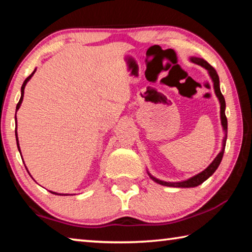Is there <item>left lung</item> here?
<instances>
[{
	"label": "left lung",
	"mask_w": 252,
	"mask_h": 252,
	"mask_svg": "<svg viewBox=\"0 0 252 252\" xmlns=\"http://www.w3.org/2000/svg\"><path fill=\"white\" fill-rule=\"evenodd\" d=\"M190 61L192 63H195V64H198L200 66L204 67L208 71L209 75H210V78L212 80V83H213V89H215V93L217 97H218L219 100V103H220V119H221V126H222V129L224 132V136H223V140H222V148H221V151L219 152V155L215 158V160H213L210 164L208 165V167L201 171L198 174H195V176L191 177L189 179H187V180H183V181H178V182H167V181H162L160 179H157L156 177H153L152 174L148 171L149 177H150L153 181L159 183L161 186H165V187H173V188H194V187H198L199 185H201L202 182H204L207 180L208 178H210L217 169H218L219 164L221 160H222V157H223V152H224V148H225V142H227V132H228V121H227V117H225V101H224V97L222 95V93L220 91V82H219V76L218 73H217V71L213 69V67L209 64V63L206 61V60H203L201 58H197V57H191L190 58Z\"/></svg>",
	"instance_id": "1"
}]
</instances>
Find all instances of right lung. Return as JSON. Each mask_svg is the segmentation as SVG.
Returning a JSON list of instances; mask_svg holds the SVG:
<instances>
[{"label":"right lung","instance_id":"1","mask_svg":"<svg viewBox=\"0 0 252 252\" xmlns=\"http://www.w3.org/2000/svg\"><path fill=\"white\" fill-rule=\"evenodd\" d=\"M35 71H36V69L34 70L32 73H31V75L30 76H28L27 79H25V81L23 82V84H22V88H21V99H20V101H19V103H18V105H16V111H18L19 109H20V106H21V104H22V101H23V96H24V89H25V85H27V83L29 82L30 81V79L32 78L33 76V74L35 73ZM15 122H16V113H15ZM15 136H16V144H18V149H19V151H20V153H21V149H20V144H19V138H18V132H16V129H15ZM51 193H53V194H58V195H69V194H64V193H58V192H53V191H50Z\"/></svg>","mask_w":252,"mask_h":252}]
</instances>
